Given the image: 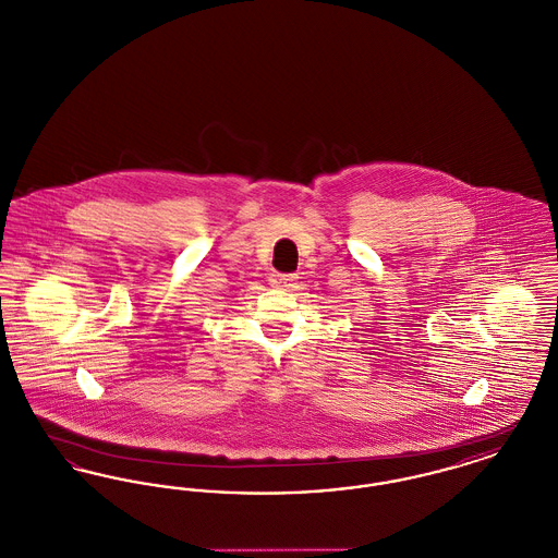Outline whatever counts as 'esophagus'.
Masks as SVG:
<instances>
[{"label": "esophagus", "instance_id": "1", "mask_svg": "<svg viewBox=\"0 0 558 558\" xmlns=\"http://www.w3.org/2000/svg\"><path fill=\"white\" fill-rule=\"evenodd\" d=\"M294 280H296V276H294V274H280V271H274V274L269 276V284H271L274 289H291Z\"/></svg>", "mask_w": 558, "mask_h": 558}]
</instances>
